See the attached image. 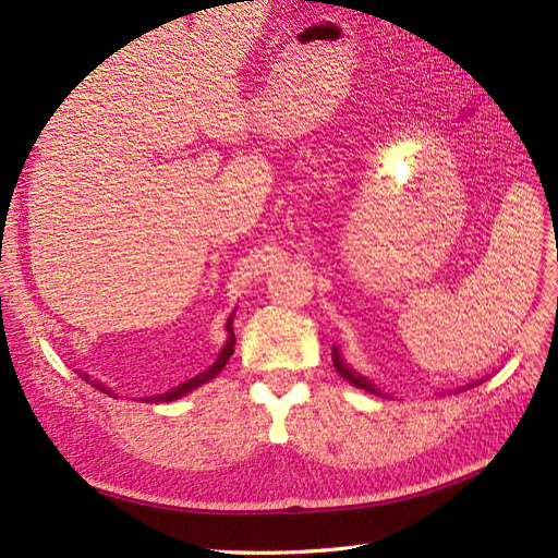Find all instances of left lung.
Wrapping results in <instances>:
<instances>
[{
	"instance_id": "1",
	"label": "left lung",
	"mask_w": 558,
	"mask_h": 558,
	"mask_svg": "<svg viewBox=\"0 0 558 558\" xmlns=\"http://www.w3.org/2000/svg\"><path fill=\"white\" fill-rule=\"evenodd\" d=\"M331 362H333V368H337V373H341L343 380H348L350 385L360 387V389H364V391H371V393H380V391H377V389L366 380V377H362L360 373H354V371L341 360V354H339L337 348H333V352H331Z\"/></svg>"
}]
</instances>
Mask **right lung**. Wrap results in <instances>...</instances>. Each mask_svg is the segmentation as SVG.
Returning <instances> with one entry per match:
<instances>
[{"instance_id": "1", "label": "right lung", "mask_w": 558, "mask_h": 558, "mask_svg": "<svg viewBox=\"0 0 558 558\" xmlns=\"http://www.w3.org/2000/svg\"><path fill=\"white\" fill-rule=\"evenodd\" d=\"M254 2V0H252ZM227 331H229V341H227V345L221 348V352H219V356H217V362L210 366V368H206L204 373H198L196 377H192V380H187V383H183V385H178V387H173L171 391H167V393H160V396H150V398H144L146 403H169V400H178L181 396H185V393H190L192 389H196V387H202V385H206L208 380H213V377L227 366V362H229V356L233 354V348H235V333H233V318H229V323H227ZM84 375V373H82ZM84 380H88V375H84ZM98 391H105V393H109V389H105L102 385H98V383H92Z\"/></svg>"}]
</instances>
